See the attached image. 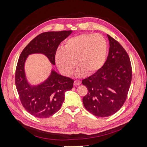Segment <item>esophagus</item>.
Masks as SVG:
<instances>
[{
	"mask_svg": "<svg viewBox=\"0 0 147 147\" xmlns=\"http://www.w3.org/2000/svg\"><path fill=\"white\" fill-rule=\"evenodd\" d=\"M81 84V81L79 80H74V84L75 86H77V85H79V84Z\"/></svg>",
	"mask_w": 147,
	"mask_h": 147,
	"instance_id": "1",
	"label": "esophagus"
}]
</instances>
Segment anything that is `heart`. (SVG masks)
<instances>
[{
	"label": "heart",
	"mask_w": 147,
	"mask_h": 147,
	"mask_svg": "<svg viewBox=\"0 0 147 147\" xmlns=\"http://www.w3.org/2000/svg\"><path fill=\"white\" fill-rule=\"evenodd\" d=\"M108 51L109 45L104 36L83 33L67 39L64 48L56 51L55 60L59 70L65 76L73 73L77 63L79 66L77 75L80 76L86 73L91 75L104 66Z\"/></svg>",
	"instance_id": "b5f03b06"
}]
</instances>
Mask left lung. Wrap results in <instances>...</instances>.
Masks as SVG:
<instances>
[{
  "label": "left lung",
  "instance_id": "obj_1",
  "mask_svg": "<svg viewBox=\"0 0 147 147\" xmlns=\"http://www.w3.org/2000/svg\"><path fill=\"white\" fill-rule=\"evenodd\" d=\"M110 43L109 55L99 71L82 80L88 88L83 98L85 109L95 116L109 117L124 104L132 81V66L123 46L107 34Z\"/></svg>",
  "mask_w": 147,
  "mask_h": 147
}]
</instances>
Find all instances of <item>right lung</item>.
Masks as SVG:
<instances>
[{
	"label": "right lung",
	"instance_id": "1",
	"mask_svg": "<svg viewBox=\"0 0 147 147\" xmlns=\"http://www.w3.org/2000/svg\"><path fill=\"white\" fill-rule=\"evenodd\" d=\"M71 33V30L42 33L33 38L21 53L15 71V85L23 107L36 117L47 118L56 113L64 101L65 92L73 88L74 80L52 70L43 83L30 86L26 78L25 61L28 55L40 53L55 65V55L59 45Z\"/></svg>",
	"mask_w": 147,
	"mask_h": 147
}]
</instances>
